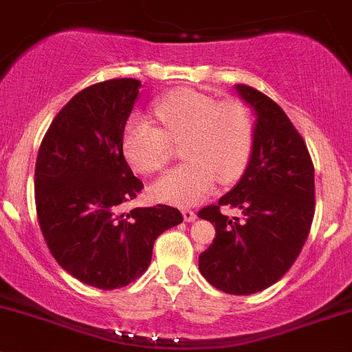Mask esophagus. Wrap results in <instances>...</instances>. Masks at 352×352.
<instances>
[{
    "label": "esophagus",
    "mask_w": 352,
    "mask_h": 352,
    "mask_svg": "<svg viewBox=\"0 0 352 352\" xmlns=\"http://www.w3.org/2000/svg\"><path fill=\"white\" fill-rule=\"evenodd\" d=\"M183 217H185V221L192 223V221L197 219V214L192 209H183Z\"/></svg>",
    "instance_id": "34e87169"
}]
</instances>
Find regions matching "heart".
I'll list each match as a JSON object with an SVG mask.
<instances>
[{
	"label": "heart",
	"mask_w": 352,
	"mask_h": 352,
	"mask_svg": "<svg viewBox=\"0 0 352 352\" xmlns=\"http://www.w3.org/2000/svg\"><path fill=\"white\" fill-rule=\"evenodd\" d=\"M153 112L162 124L133 116L122 135V152L133 169L159 173L169 162L170 142L183 143L185 164L160 178L152 195L160 202L193 204L221 185L242 178L254 145V117L243 102H219L206 93L178 88L155 100Z\"/></svg>",
	"instance_id": "heart-1"
}]
</instances>
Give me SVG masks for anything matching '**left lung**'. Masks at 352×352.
Instances as JSON below:
<instances>
[{
	"instance_id": "left-lung-1",
	"label": "left lung",
	"mask_w": 352,
	"mask_h": 352,
	"mask_svg": "<svg viewBox=\"0 0 352 352\" xmlns=\"http://www.w3.org/2000/svg\"><path fill=\"white\" fill-rule=\"evenodd\" d=\"M236 89L257 112L252 155L239 185L199 210L216 228L199 256V270L216 289L250 296L278 282L306 243L314 216V166L278 103L252 86ZM224 205L242 208L244 219L224 217Z\"/></svg>"
}]
</instances>
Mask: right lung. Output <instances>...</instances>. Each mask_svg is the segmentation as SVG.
<instances>
[{"label":"right lung","instance_id":"right-lung-1","mask_svg":"<svg viewBox=\"0 0 352 352\" xmlns=\"http://www.w3.org/2000/svg\"><path fill=\"white\" fill-rule=\"evenodd\" d=\"M140 86L138 79H109L74 95L36 159V212L50 252L74 278L102 290L140 278L157 236L183 221L164 204L120 212L143 190L122 153Z\"/></svg>","mask_w":352,"mask_h":352}]
</instances>
